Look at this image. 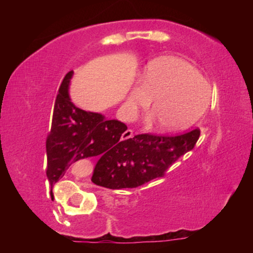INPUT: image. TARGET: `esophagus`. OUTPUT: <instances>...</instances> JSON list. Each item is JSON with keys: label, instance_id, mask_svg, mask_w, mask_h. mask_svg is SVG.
<instances>
[{"label": "esophagus", "instance_id": "esophagus-1", "mask_svg": "<svg viewBox=\"0 0 253 253\" xmlns=\"http://www.w3.org/2000/svg\"><path fill=\"white\" fill-rule=\"evenodd\" d=\"M132 136H133V130L132 129H127L123 133V136H121V139H123V140H126V139L132 138Z\"/></svg>", "mask_w": 253, "mask_h": 253}]
</instances>
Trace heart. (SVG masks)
<instances>
[{
	"mask_svg": "<svg viewBox=\"0 0 253 253\" xmlns=\"http://www.w3.org/2000/svg\"><path fill=\"white\" fill-rule=\"evenodd\" d=\"M211 86L191 64L178 58H163L147 66L144 83L130 90L125 104L129 117L150 106L159 128L178 132L195 124L211 102Z\"/></svg>",
	"mask_w": 253,
	"mask_h": 253,
	"instance_id": "heart-1",
	"label": "heart"
}]
</instances>
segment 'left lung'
Returning a JSON list of instances; mask_svg holds the SVG:
<instances>
[{
  "label": "left lung",
  "instance_id": "left-lung-1",
  "mask_svg": "<svg viewBox=\"0 0 253 253\" xmlns=\"http://www.w3.org/2000/svg\"><path fill=\"white\" fill-rule=\"evenodd\" d=\"M200 129L177 135L138 134L98 159L91 181L109 189L136 188L163 177L199 140Z\"/></svg>",
  "mask_w": 253,
  "mask_h": 253
}]
</instances>
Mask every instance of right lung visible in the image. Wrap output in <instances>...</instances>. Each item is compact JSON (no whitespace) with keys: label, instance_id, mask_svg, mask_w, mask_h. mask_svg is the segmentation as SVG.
<instances>
[{"label":"right lung","instance_id":"1","mask_svg":"<svg viewBox=\"0 0 253 253\" xmlns=\"http://www.w3.org/2000/svg\"><path fill=\"white\" fill-rule=\"evenodd\" d=\"M69 71L60 84L54 102L51 129L46 138L47 175L51 185L58 182L69 167L80 159L104 156L118 149L127 129L124 123L107 120L102 114L78 108L69 96Z\"/></svg>","mask_w":253,"mask_h":253}]
</instances>
